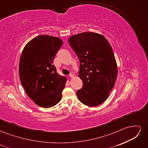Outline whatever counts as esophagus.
Segmentation results:
<instances>
[{"mask_svg":"<svg viewBox=\"0 0 148 148\" xmlns=\"http://www.w3.org/2000/svg\"><path fill=\"white\" fill-rule=\"evenodd\" d=\"M74 76H75V75H74L73 73H71L70 74V77H71V78H73Z\"/></svg>","mask_w":148,"mask_h":148,"instance_id":"obj_1","label":"esophagus"}]
</instances>
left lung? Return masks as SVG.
Wrapping results in <instances>:
<instances>
[{"label":"left lung","mask_w":148,"mask_h":148,"mask_svg":"<svg viewBox=\"0 0 148 148\" xmlns=\"http://www.w3.org/2000/svg\"><path fill=\"white\" fill-rule=\"evenodd\" d=\"M69 42L78 57V77L83 87L77 92L84 105L95 107L104 102L114 86L117 65L110 44L101 34L84 32L71 36Z\"/></svg>","instance_id":"left-lung-1"}]
</instances>
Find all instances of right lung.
Returning <instances> with one entry per match:
<instances>
[{"label": "right lung", "instance_id": "right-lung-1", "mask_svg": "<svg viewBox=\"0 0 148 148\" xmlns=\"http://www.w3.org/2000/svg\"><path fill=\"white\" fill-rule=\"evenodd\" d=\"M63 44L58 37L40 35L26 44L22 51L19 75L28 96L38 106L49 108L62 99L66 78L57 72L53 60Z\"/></svg>", "mask_w": 148, "mask_h": 148}]
</instances>
